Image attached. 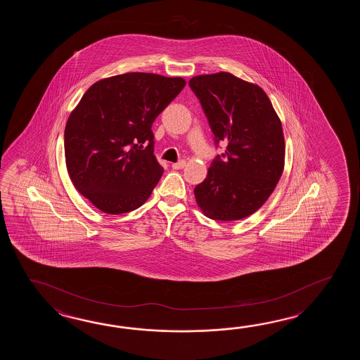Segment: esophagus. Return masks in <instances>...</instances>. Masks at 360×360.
Masks as SVG:
<instances>
[{"label":"esophagus","instance_id":"esophagus-1","mask_svg":"<svg viewBox=\"0 0 360 360\" xmlns=\"http://www.w3.org/2000/svg\"><path fill=\"white\" fill-rule=\"evenodd\" d=\"M185 165H186V162L181 160V161L176 162V163H172V169H181L185 167Z\"/></svg>","mask_w":360,"mask_h":360}]
</instances>
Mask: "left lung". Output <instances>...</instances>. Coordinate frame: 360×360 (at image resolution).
Segmentation results:
<instances>
[{
    "label": "left lung",
    "mask_w": 360,
    "mask_h": 360,
    "mask_svg": "<svg viewBox=\"0 0 360 360\" xmlns=\"http://www.w3.org/2000/svg\"><path fill=\"white\" fill-rule=\"evenodd\" d=\"M214 132L217 154L194 189L207 217L233 221L256 212L276 189L284 167L283 130L268 95L228 72L189 81Z\"/></svg>",
    "instance_id": "8db88e82"
}]
</instances>
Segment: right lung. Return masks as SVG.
<instances>
[{
	"mask_svg": "<svg viewBox=\"0 0 360 360\" xmlns=\"http://www.w3.org/2000/svg\"><path fill=\"white\" fill-rule=\"evenodd\" d=\"M185 84L181 77L135 72L84 92L65 124V163L77 191L100 211L126 214L150 197L163 174L152 124Z\"/></svg>",
	"mask_w": 360,
	"mask_h": 360,
	"instance_id": "add662e5",
	"label": "right lung"
}]
</instances>
